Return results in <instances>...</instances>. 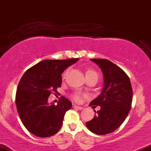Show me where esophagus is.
<instances>
[{
    "label": "esophagus",
    "mask_w": 151,
    "mask_h": 151,
    "mask_svg": "<svg viewBox=\"0 0 151 151\" xmlns=\"http://www.w3.org/2000/svg\"><path fill=\"white\" fill-rule=\"evenodd\" d=\"M73 108L79 109V110H81V109H83V107L82 106H77V105L74 104H73Z\"/></svg>",
    "instance_id": "esophagus-1"
}]
</instances>
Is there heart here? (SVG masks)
<instances>
[{"instance_id":"heart-1","label":"heart","mask_w":151,"mask_h":151,"mask_svg":"<svg viewBox=\"0 0 151 151\" xmlns=\"http://www.w3.org/2000/svg\"><path fill=\"white\" fill-rule=\"evenodd\" d=\"M66 74H67V72H65L63 74V77H65ZM95 77L98 80V73L95 70H92V69H89V70H86V77ZM81 94L80 93H74L73 95H72V99L75 101H79L81 100Z\"/></svg>"}]
</instances>
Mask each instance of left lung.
Wrapping results in <instances>:
<instances>
[{
	"label": "left lung",
	"instance_id": "8db88e82",
	"mask_svg": "<svg viewBox=\"0 0 151 151\" xmlns=\"http://www.w3.org/2000/svg\"><path fill=\"white\" fill-rule=\"evenodd\" d=\"M101 69L104 78L102 92L89 106H99L86 127L97 135H105L117 129L125 121L131 108L133 89L129 76L122 69L106 59H91Z\"/></svg>",
	"mask_w": 151,
	"mask_h": 151
}]
</instances>
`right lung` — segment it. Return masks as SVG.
<instances>
[{
	"mask_svg": "<svg viewBox=\"0 0 151 151\" xmlns=\"http://www.w3.org/2000/svg\"><path fill=\"white\" fill-rule=\"evenodd\" d=\"M78 60H43L28 69L20 79L15 94L17 111L24 126L35 136L50 137L60 131L72 102L61 96L58 105H50L48 97L61 87L62 72Z\"/></svg>",
	"mask_w": 151,
	"mask_h": 151,
	"instance_id": "1",
	"label": "right lung"
}]
</instances>
